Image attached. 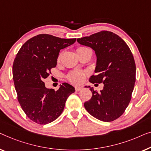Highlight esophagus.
<instances>
[{
  "label": "esophagus",
  "instance_id": "esophagus-1",
  "mask_svg": "<svg viewBox=\"0 0 151 151\" xmlns=\"http://www.w3.org/2000/svg\"><path fill=\"white\" fill-rule=\"evenodd\" d=\"M81 90H82L81 87H79V86H76L75 87V90L76 91V92H78V91H80Z\"/></svg>",
  "mask_w": 151,
  "mask_h": 151
}]
</instances>
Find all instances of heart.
<instances>
[{
    "mask_svg": "<svg viewBox=\"0 0 151 151\" xmlns=\"http://www.w3.org/2000/svg\"><path fill=\"white\" fill-rule=\"evenodd\" d=\"M88 50L90 49H88V48L86 47H83V46H81V47H78L77 49H76V52H77V53H78V52L86 51V50ZM85 76H86V73H85L84 72L74 71L72 72V73L68 75V78L72 83H73L78 84L83 81Z\"/></svg>",
    "mask_w": 151,
    "mask_h": 151,
    "instance_id": "heart-1",
    "label": "heart"
}]
</instances>
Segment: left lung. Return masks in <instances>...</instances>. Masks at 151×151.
<instances>
[{
    "mask_svg": "<svg viewBox=\"0 0 151 151\" xmlns=\"http://www.w3.org/2000/svg\"><path fill=\"white\" fill-rule=\"evenodd\" d=\"M80 44L92 48L96 55L94 72L90 82L104 84L98 92L90 86L92 96L84 103L88 113L104 122H111L122 115L131 99L136 68L130 48L122 38L103 31L77 39Z\"/></svg>",
    "mask_w": 151,
    "mask_h": 151,
    "instance_id": "1",
    "label": "left lung"
}]
</instances>
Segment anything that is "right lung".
<instances>
[{
	"instance_id": "obj_1",
	"label": "right lung",
	"mask_w": 151,
	"mask_h": 151,
	"mask_svg": "<svg viewBox=\"0 0 151 151\" xmlns=\"http://www.w3.org/2000/svg\"><path fill=\"white\" fill-rule=\"evenodd\" d=\"M73 39H62L48 34H40L25 42L13 64V79L18 100L29 119L46 124L61 115L65 101L75 92V88L63 83L57 91L45 87L44 78L57 65L61 49L72 45Z\"/></svg>"
}]
</instances>
